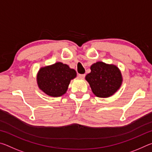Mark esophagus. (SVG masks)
Instances as JSON below:
<instances>
[{
  "label": "esophagus",
  "instance_id": "obj_1",
  "mask_svg": "<svg viewBox=\"0 0 152 152\" xmlns=\"http://www.w3.org/2000/svg\"><path fill=\"white\" fill-rule=\"evenodd\" d=\"M78 76L79 78H82V79H84V77H85V74H79Z\"/></svg>",
  "mask_w": 152,
  "mask_h": 152
}]
</instances>
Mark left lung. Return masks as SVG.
Instances as JSON below:
<instances>
[{"label":"left lung","instance_id":"left-lung-1","mask_svg":"<svg viewBox=\"0 0 152 152\" xmlns=\"http://www.w3.org/2000/svg\"><path fill=\"white\" fill-rule=\"evenodd\" d=\"M91 70V73L86 76V80L96 96L109 97L120 88L122 76L116 66L98 61L92 64Z\"/></svg>","mask_w":152,"mask_h":152}]
</instances>
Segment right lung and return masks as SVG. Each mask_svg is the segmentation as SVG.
Returning a JSON list of instances; mask_svg holds the SVG:
<instances>
[{"mask_svg": "<svg viewBox=\"0 0 152 152\" xmlns=\"http://www.w3.org/2000/svg\"><path fill=\"white\" fill-rule=\"evenodd\" d=\"M76 76V72L66 64L57 62L42 68L37 74L39 88L49 96L58 97L65 94L70 80Z\"/></svg>", "mask_w": 152, "mask_h": 152, "instance_id": "right-lung-1", "label": "right lung"}]
</instances>
